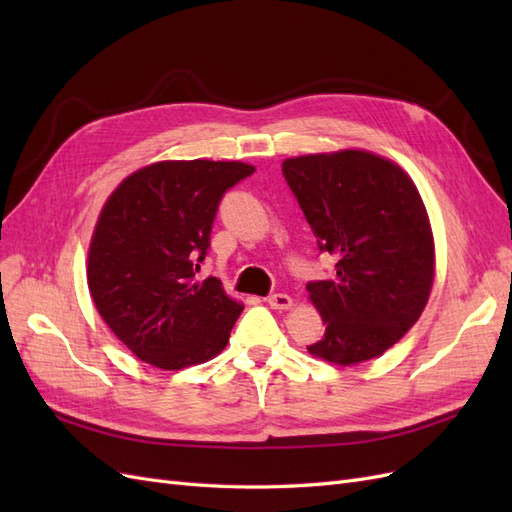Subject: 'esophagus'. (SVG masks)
Returning <instances> with one entry per match:
<instances>
[{"label": "esophagus", "mask_w": 512, "mask_h": 512, "mask_svg": "<svg viewBox=\"0 0 512 512\" xmlns=\"http://www.w3.org/2000/svg\"><path fill=\"white\" fill-rule=\"evenodd\" d=\"M267 303H269L273 309H290V307L294 305L292 297H288V294H284V292L271 294V297L267 299Z\"/></svg>", "instance_id": "obj_1"}]
</instances>
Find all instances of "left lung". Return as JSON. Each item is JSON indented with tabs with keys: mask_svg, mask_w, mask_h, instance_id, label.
<instances>
[{
	"mask_svg": "<svg viewBox=\"0 0 512 512\" xmlns=\"http://www.w3.org/2000/svg\"><path fill=\"white\" fill-rule=\"evenodd\" d=\"M322 252L327 280L307 284L322 324L307 352L359 365L395 346L421 318L436 275V245L421 194L404 168L365 149L286 158L282 164Z\"/></svg>",
	"mask_w": 512,
	"mask_h": 512,
	"instance_id": "1",
	"label": "left lung"
}]
</instances>
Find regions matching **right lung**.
<instances>
[{
    "label": "right lung",
    "instance_id": "add662e5",
    "mask_svg": "<svg viewBox=\"0 0 512 512\" xmlns=\"http://www.w3.org/2000/svg\"><path fill=\"white\" fill-rule=\"evenodd\" d=\"M245 162L162 160L106 198L87 252V286L102 320L138 359L166 371L218 356L243 303L215 277L196 280L224 192Z\"/></svg>",
    "mask_w": 512,
    "mask_h": 512
}]
</instances>
